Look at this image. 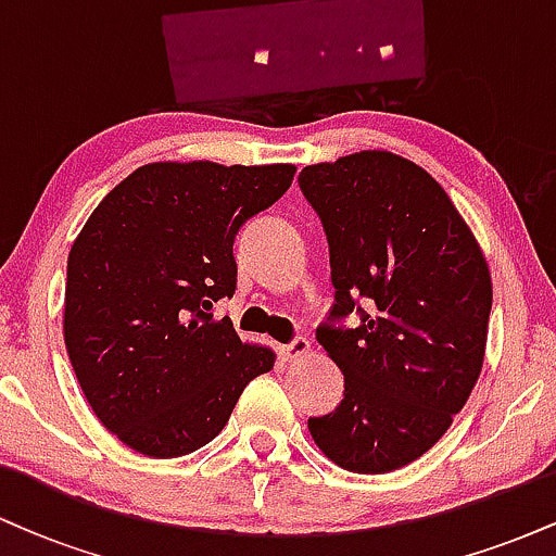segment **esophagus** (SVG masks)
Returning <instances> with one entry per match:
<instances>
[{
	"mask_svg": "<svg viewBox=\"0 0 556 556\" xmlns=\"http://www.w3.org/2000/svg\"><path fill=\"white\" fill-rule=\"evenodd\" d=\"M308 350H311V342L305 340V337H295L290 344H282V348H279V355H282V361L287 363H295L300 358H305Z\"/></svg>",
	"mask_w": 556,
	"mask_h": 556,
	"instance_id": "esophagus-1",
	"label": "esophagus"
}]
</instances>
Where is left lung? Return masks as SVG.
Masks as SVG:
<instances>
[{
    "label": "left lung",
    "instance_id": "8db88e82",
    "mask_svg": "<svg viewBox=\"0 0 556 556\" xmlns=\"http://www.w3.org/2000/svg\"><path fill=\"white\" fill-rule=\"evenodd\" d=\"M329 242L334 305L318 344L344 397L308 418L353 473H389L431 450L473 392L486 353L491 274L444 188L410 159L361 151L300 172ZM358 313L353 330L343 318Z\"/></svg>",
    "mask_w": 556,
    "mask_h": 556
}]
</instances>
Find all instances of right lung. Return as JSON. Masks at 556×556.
<instances>
[{"mask_svg": "<svg viewBox=\"0 0 556 556\" xmlns=\"http://www.w3.org/2000/svg\"><path fill=\"white\" fill-rule=\"evenodd\" d=\"M292 164L154 162L88 216L67 258L65 344L96 418L169 460L225 429L274 353L212 308L232 298V242L292 185Z\"/></svg>", "mask_w": 556, "mask_h": 556, "instance_id": "1", "label": "right lung"}]
</instances>
